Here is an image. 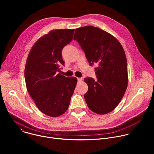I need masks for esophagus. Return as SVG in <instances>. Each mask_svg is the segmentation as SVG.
<instances>
[{"label": "esophagus", "instance_id": "1", "mask_svg": "<svg viewBox=\"0 0 154 154\" xmlns=\"http://www.w3.org/2000/svg\"><path fill=\"white\" fill-rule=\"evenodd\" d=\"M77 80L79 82H82V78H77Z\"/></svg>", "mask_w": 154, "mask_h": 154}]
</instances>
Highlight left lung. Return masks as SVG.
I'll list each match as a JSON object with an SVG mask.
<instances>
[{
	"label": "left lung",
	"instance_id": "8db88e82",
	"mask_svg": "<svg viewBox=\"0 0 154 154\" xmlns=\"http://www.w3.org/2000/svg\"><path fill=\"white\" fill-rule=\"evenodd\" d=\"M74 39L95 68L97 81L85 78L88 86L84 95L91 110L99 115L112 112L122 100L128 85L127 63L119 41L109 33L93 26L76 29Z\"/></svg>",
	"mask_w": 154,
	"mask_h": 154
}]
</instances>
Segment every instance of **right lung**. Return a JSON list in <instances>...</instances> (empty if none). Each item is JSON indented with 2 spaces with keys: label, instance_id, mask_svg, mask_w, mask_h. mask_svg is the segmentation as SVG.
Instances as JSON below:
<instances>
[{
  "label": "right lung",
  "instance_id": "obj_1",
  "mask_svg": "<svg viewBox=\"0 0 154 154\" xmlns=\"http://www.w3.org/2000/svg\"><path fill=\"white\" fill-rule=\"evenodd\" d=\"M74 29H56L39 38L30 51L25 66L27 90L39 110L56 118L68 108L77 82L58 72L64 64L63 48L73 38Z\"/></svg>",
  "mask_w": 154,
  "mask_h": 154
}]
</instances>
